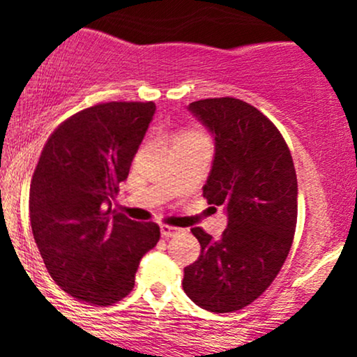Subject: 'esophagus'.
I'll list each match as a JSON object with an SVG mask.
<instances>
[{
    "label": "esophagus",
    "instance_id": "esophagus-1",
    "mask_svg": "<svg viewBox=\"0 0 357 357\" xmlns=\"http://www.w3.org/2000/svg\"><path fill=\"white\" fill-rule=\"evenodd\" d=\"M180 232L178 227H172V226H160V236H162L164 238H170L174 236H177V234Z\"/></svg>",
    "mask_w": 357,
    "mask_h": 357
}]
</instances>
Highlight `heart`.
<instances>
[{
    "instance_id": "b5f03b06",
    "label": "heart",
    "mask_w": 357,
    "mask_h": 357,
    "mask_svg": "<svg viewBox=\"0 0 357 357\" xmlns=\"http://www.w3.org/2000/svg\"><path fill=\"white\" fill-rule=\"evenodd\" d=\"M204 139L202 135L197 133V131H183L177 136V143H188V141H199Z\"/></svg>"
}]
</instances>
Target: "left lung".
I'll use <instances>...</instances> for the list:
<instances>
[{"label":"left lung","instance_id":"1","mask_svg":"<svg viewBox=\"0 0 357 357\" xmlns=\"http://www.w3.org/2000/svg\"><path fill=\"white\" fill-rule=\"evenodd\" d=\"M188 110L214 138L203 197L224 206L227 227L219 241L192 229L202 255L182 286L198 307L226 314L258 299L284 265L297 222L296 169L276 126L247 102L203 99Z\"/></svg>","mask_w":357,"mask_h":357}]
</instances>
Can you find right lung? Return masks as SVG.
Here are the masks:
<instances>
[{"instance_id":"right-lung-1","label":"right lung","mask_w":357,"mask_h":357,"mask_svg":"<svg viewBox=\"0 0 357 357\" xmlns=\"http://www.w3.org/2000/svg\"><path fill=\"white\" fill-rule=\"evenodd\" d=\"M154 112V102L89 107L43 146L29 193L32 234L53 281L77 301L102 307L128 296L159 242L158 224L112 211Z\"/></svg>"}]
</instances>
